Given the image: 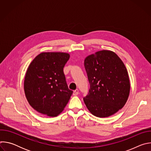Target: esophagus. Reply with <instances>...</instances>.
I'll use <instances>...</instances> for the list:
<instances>
[{
	"label": "esophagus",
	"instance_id": "esophagus-1",
	"mask_svg": "<svg viewBox=\"0 0 151 151\" xmlns=\"http://www.w3.org/2000/svg\"><path fill=\"white\" fill-rule=\"evenodd\" d=\"M79 94V90H75L73 91V96H76Z\"/></svg>",
	"mask_w": 151,
	"mask_h": 151
}]
</instances>
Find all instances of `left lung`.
I'll return each mask as SVG.
<instances>
[{
	"instance_id": "8db88e82",
	"label": "left lung",
	"mask_w": 151,
	"mask_h": 151,
	"mask_svg": "<svg viewBox=\"0 0 151 151\" xmlns=\"http://www.w3.org/2000/svg\"><path fill=\"white\" fill-rule=\"evenodd\" d=\"M84 66L90 88L83 101L89 111L106 118L122 109L130 94V83L121 58L113 51H99L85 58Z\"/></svg>"
}]
</instances>
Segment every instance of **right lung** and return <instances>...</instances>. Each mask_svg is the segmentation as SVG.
<instances>
[{
    "label": "right lung",
    "mask_w": 151,
    "mask_h": 151,
    "mask_svg": "<svg viewBox=\"0 0 151 151\" xmlns=\"http://www.w3.org/2000/svg\"><path fill=\"white\" fill-rule=\"evenodd\" d=\"M69 58L66 52H42L30 64L24 93L30 105L38 112L54 117L68 104L73 91L68 88L63 68Z\"/></svg>",
    "instance_id": "right-lung-1"
}]
</instances>
